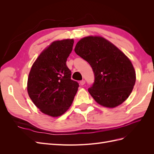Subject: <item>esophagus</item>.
<instances>
[{"label": "esophagus", "mask_w": 154, "mask_h": 154, "mask_svg": "<svg viewBox=\"0 0 154 154\" xmlns=\"http://www.w3.org/2000/svg\"><path fill=\"white\" fill-rule=\"evenodd\" d=\"M80 83L81 85H83L85 83V80H82V81H80Z\"/></svg>", "instance_id": "34e87169"}]
</instances>
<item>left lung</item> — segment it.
Segmentation results:
<instances>
[{"mask_svg":"<svg viewBox=\"0 0 154 154\" xmlns=\"http://www.w3.org/2000/svg\"><path fill=\"white\" fill-rule=\"evenodd\" d=\"M74 51L94 73V84L88 91L97 103L114 108L128 98L136 74L131 61L119 48L103 37L88 36L78 42Z\"/></svg>","mask_w":154,"mask_h":154,"instance_id":"8db88e82","label":"left lung"}]
</instances>
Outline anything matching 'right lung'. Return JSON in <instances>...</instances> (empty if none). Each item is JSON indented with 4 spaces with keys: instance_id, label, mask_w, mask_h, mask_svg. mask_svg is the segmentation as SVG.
Returning <instances> with one entry per match:
<instances>
[{
    "instance_id": "right-lung-1",
    "label": "right lung",
    "mask_w": 154,
    "mask_h": 154,
    "mask_svg": "<svg viewBox=\"0 0 154 154\" xmlns=\"http://www.w3.org/2000/svg\"><path fill=\"white\" fill-rule=\"evenodd\" d=\"M73 39L54 41L32 64L27 90L35 106L51 117L62 116L72 105L79 85L71 80L66 62L72 50Z\"/></svg>"
}]
</instances>
